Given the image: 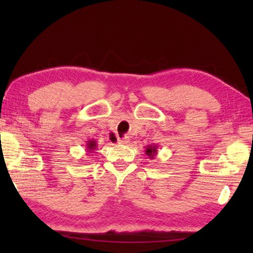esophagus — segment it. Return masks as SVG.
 <instances>
[{"label":"esophagus","instance_id":"esophagus-1","mask_svg":"<svg viewBox=\"0 0 253 253\" xmlns=\"http://www.w3.org/2000/svg\"><path fill=\"white\" fill-rule=\"evenodd\" d=\"M117 143L121 144V145H127L128 143H129V139H128L127 137H125V138H118Z\"/></svg>","mask_w":253,"mask_h":253}]
</instances>
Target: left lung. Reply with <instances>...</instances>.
Returning <instances> with one entry per match:
<instances>
[{
  "label": "left lung",
  "mask_w": 253,
  "mask_h": 253,
  "mask_svg": "<svg viewBox=\"0 0 253 253\" xmlns=\"http://www.w3.org/2000/svg\"><path fill=\"white\" fill-rule=\"evenodd\" d=\"M157 145H148L146 146V149H145V153H146V155L148 156V158H153L155 157V155L157 154Z\"/></svg>",
  "instance_id": "8db88e82"
}]
</instances>
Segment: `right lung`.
Segmentation results:
<instances>
[{"label": "right lung", "mask_w": 253, "mask_h": 253, "mask_svg": "<svg viewBox=\"0 0 253 253\" xmlns=\"http://www.w3.org/2000/svg\"><path fill=\"white\" fill-rule=\"evenodd\" d=\"M85 147H87L88 153H93V152L96 151V148H97V142H96L95 139L88 140L87 144H85Z\"/></svg>", "instance_id": "1"}]
</instances>
